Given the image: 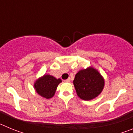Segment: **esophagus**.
Here are the masks:
<instances>
[{
	"label": "esophagus",
	"mask_w": 133,
	"mask_h": 133,
	"mask_svg": "<svg viewBox=\"0 0 133 133\" xmlns=\"http://www.w3.org/2000/svg\"><path fill=\"white\" fill-rule=\"evenodd\" d=\"M64 81L65 82V83H69V82L70 81V78H68V79H66V80H64Z\"/></svg>",
	"instance_id": "34e87169"
}]
</instances>
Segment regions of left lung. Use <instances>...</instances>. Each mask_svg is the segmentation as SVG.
<instances>
[{"label": "left lung", "mask_w": 133, "mask_h": 133, "mask_svg": "<svg viewBox=\"0 0 133 133\" xmlns=\"http://www.w3.org/2000/svg\"><path fill=\"white\" fill-rule=\"evenodd\" d=\"M73 84L78 97L84 101H90L102 92L104 80L97 69L88 67L76 74Z\"/></svg>", "instance_id": "8db88e82"}]
</instances>
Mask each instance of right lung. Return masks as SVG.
<instances>
[{
	"mask_svg": "<svg viewBox=\"0 0 133 133\" xmlns=\"http://www.w3.org/2000/svg\"><path fill=\"white\" fill-rule=\"evenodd\" d=\"M61 82V78L57 79L50 75H44L36 80L34 87L38 95L49 99L55 95L56 88Z\"/></svg>",
	"mask_w": 133,
	"mask_h": 133,
	"instance_id": "obj_1",
	"label": "right lung"
}]
</instances>
